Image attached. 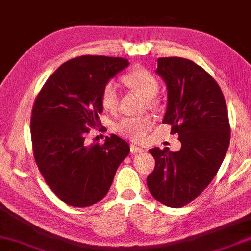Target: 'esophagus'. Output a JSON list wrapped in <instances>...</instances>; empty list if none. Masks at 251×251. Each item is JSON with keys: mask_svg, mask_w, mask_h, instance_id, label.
Segmentation results:
<instances>
[{"mask_svg": "<svg viewBox=\"0 0 251 251\" xmlns=\"http://www.w3.org/2000/svg\"><path fill=\"white\" fill-rule=\"evenodd\" d=\"M129 147H131V152L134 153V154H137V153H143L145 151L141 149V147H139V146H137V145H133V144H132Z\"/></svg>", "mask_w": 251, "mask_h": 251, "instance_id": "1", "label": "esophagus"}]
</instances>
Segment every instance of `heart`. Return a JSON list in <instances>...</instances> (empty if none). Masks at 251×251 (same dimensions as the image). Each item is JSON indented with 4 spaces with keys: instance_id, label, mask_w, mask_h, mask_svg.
<instances>
[{
    "instance_id": "obj_1",
    "label": "heart",
    "mask_w": 251,
    "mask_h": 251,
    "mask_svg": "<svg viewBox=\"0 0 251 251\" xmlns=\"http://www.w3.org/2000/svg\"><path fill=\"white\" fill-rule=\"evenodd\" d=\"M126 85L137 90L147 97L150 106L155 105L154 97L159 91V83L156 78L144 69H134L123 77ZM119 95L118 86L113 80L107 81L101 90L100 101L104 110L113 112L118 106ZM154 125V120L149 114L135 117H123L114 125V131L122 137L132 139L133 141H143Z\"/></svg>"
}]
</instances>
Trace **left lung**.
<instances>
[{
	"label": "left lung",
	"mask_w": 251,
	"mask_h": 251,
	"mask_svg": "<svg viewBox=\"0 0 251 251\" xmlns=\"http://www.w3.org/2000/svg\"><path fill=\"white\" fill-rule=\"evenodd\" d=\"M155 74L167 87L162 123L179 135L181 149L150 150L155 168L147 186L155 200L180 208L203 192L225 159L230 141L227 105L216 81L192 60L159 58Z\"/></svg>",
	"instance_id": "8db88e82"
}]
</instances>
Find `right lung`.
<instances>
[{
	"instance_id": "add662e5",
	"label": "right lung",
	"mask_w": 251,
	"mask_h": 251,
	"mask_svg": "<svg viewBox=\"0 0 251 251\" xmlns=\"http://www.w3.org/2000/svg\"><path fill=\"white\" fill-rule=\"evenodd\" d=\"M129 65L127 59L81 56L51 75L32 108L31 140L39 171L66 204L89 207L107 194L129 145L116 134L86 145L87 126L99 123L101 90Z\"/></svg>"
}]
</instances>
